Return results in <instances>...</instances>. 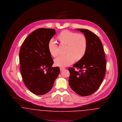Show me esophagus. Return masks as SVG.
I'll list each match as a JSON object with an SVG mask.
<instances>
[{"mask_svg":"<svg viewBox=\"0 0 122 122\" xmlns=\"http://www.w3.org/2000/svg\"><path fill=\"white\" fill-rule=\"evenodd\" d=\"M64 69H65V68H63V67H60V71H62L64 70Z\"/></svg>","mask_w":122,"mask_h":122,"instance_id":"1","label":"esophagus"}]
</instances>
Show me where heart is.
Instances as JSON below:
<instances>
[{
    "label": "heart",
    "mask_w": 122,
    "mask_h": 122,
    "mask_svg": "<svg viewBox=\"0 0 122 122\" xmlns=\"http://www.w3.org/2000/svg\"><path fill=\"white\" fill-rule=\"evenodd\" d=\"M57 39L61 45H67V54L59 56L54 60L57 66L61 67L69 66L75 62V59L79 61L85 55L88 46L87 38L85 35L64 30L57 36ZM47 47L52 56L56 57L58 56V45L53 39L48 41Z\"/></svg>",
    "instance_id": "b5f03b06"
}]
</instances>
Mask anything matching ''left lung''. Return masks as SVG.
<instances>
[{
  "label": "left lung",
  "mask_w": 122,
  "mask_h": 122,
  "mask_svg": "<svg viewBox=\"0 0 122 122\" xmlns=\"http://www.w3.org/2000/svg\"><path fill=\"white\" fill-rule=\"evenodd\" d=\"M87 38V51L84 57L70 68V87L77 94L88 96L96 92L104 79L106 59L102 44L97 35L91 31L77 29Z\"/></svg>",
  "instance_id": "1"
}]
</instances>
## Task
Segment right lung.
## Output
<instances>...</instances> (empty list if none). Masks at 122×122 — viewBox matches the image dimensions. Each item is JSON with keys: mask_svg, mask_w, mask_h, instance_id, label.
<instances>
[{"mask_svg": "<svg viewBox=\"0 0 122 122\" xmlns=\"http://www.w3.org/2000/svg\"><path fill=\"white\" fill-rule=\"evenodd\" d=\"M55 34L54 29H36L25 38L20 49V70L24 83L36 95L49 92L60 73L58 67H52L53 61L47 47Z\"/></svg>", "mask_w": 122, "mask_h": 122, "instance_id": "right-lung-1", "label": "right lung"}]
</instances>
